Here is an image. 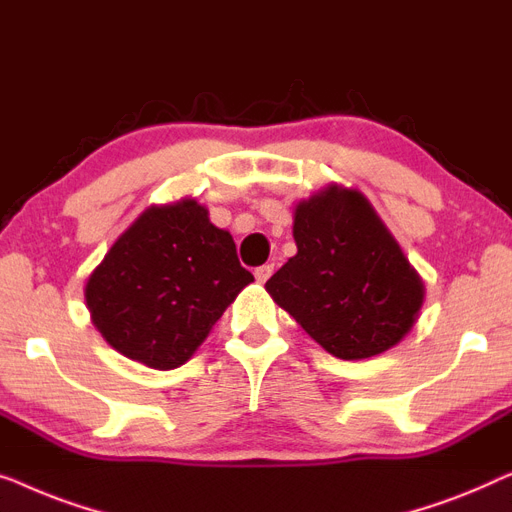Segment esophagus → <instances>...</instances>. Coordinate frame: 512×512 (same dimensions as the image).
I'll use <instances>...</instances> for the list:
<instances>
[{"mask_svg": "<svg viewBox=\"0 0 512 512\" xmlns=\"http://www.w3.org/2000/svg\"><path fill=\"white\" fill-rule=\"evenodd\" d=\"M271 273H273V264H262L255 269V278L259 280V283H266V280L271 278Z\"/></svg>", "mask_w": 512, "mask_h": 512, "instance_id": "esophagus-1", "label": "esophagus"}]
</instances>
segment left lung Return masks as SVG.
I'll use <instances>...</instances> for the list:
<instances>
[{"label":"left lung","mask_w":512,"mask_h":512,"mask_svg":"<svg viewBox=\"0 0 512 512\" xmlns=\"http://www.w3.org/2000/svg\"><path fill=\"white\" fill-rule=\"evenodd\" d=\"M297 255L266 290L338 359H366L415 325L424 285L364 194L329 185L294 211Z\"/></svg>","instance_id":"obj_1"}]
</instances>
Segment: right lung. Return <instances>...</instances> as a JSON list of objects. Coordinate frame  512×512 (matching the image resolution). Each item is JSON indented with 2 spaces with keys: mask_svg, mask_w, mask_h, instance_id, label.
Instances as JSON below:
<instances>
[{
  "mask_svg": "<svg viewBox=\"0 0 512 512\" xmlns=\"http://www.w3.org/2000/svg\"><path fill=\"white\" fill-rule=\"evenodd\" d=\"M232 234L194 199L150 206L113 243L85 285L92 322L120 355L176 369L253 283Z\"/></svg>",
  "mask_w": 512,
  "mask_h": 512,
  "instance_id": "add662e5",
  "label": "right lung"
}]
</instances>
